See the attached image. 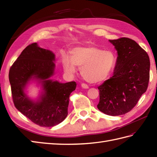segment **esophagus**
<instances>
[{"label": "esophagus", "instance_id": "esophagus-1", "mask_svg": "<svg viewBox=\"0 0 157 157\" xmlns=\"http://www.w3.org/2000/svg\"><path fill=\"white\" fill-rule=\"evenodd\" d=\"M81 86H82V88H84V89H88V88H89L88 86V85H86V84H82Z\"/></svg>", "mask_w": 157, "mask_h": 157}]
</instances>
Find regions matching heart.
<instances>
[{
    "label": "heart",
    "mask_w": 157,
    "mask_h": 157,
    "mask_svg": "<svg viewBox=\"0 0 157 157\" xmlns=\"http://www.w3.org/2000/svg\"><path fill=\"white\" fill-rule=\"evenodd\" d=\"M116 56L111 51H103L95 46H82L74 48L71 57L63 56L62 64L69 75L77 72L81 67V75L85 80L92 84L101 82L109 78L114 69Z\"/></svg>",
    "instance_id": "b5f03b06"
}]
</instances>
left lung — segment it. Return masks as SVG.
<instances>
[{
  "instance_id": "obj_1",
  "label": "left lung",
  "mask_w": 157,
  "mask_h": 157,
  "mask_svg": "<svg viewBox=\"0 0 157 157\" xmlns=\"http://www.w3.org/2000/svg\"><path fill=\"white\" fill-rule=\"evenodd\" d=\"M117 53L113 75L98 86L99 111L111 116L124 115L146 91L150 59L137 42L128 38L109 40Z\"/></svg>"
}]
</instances>
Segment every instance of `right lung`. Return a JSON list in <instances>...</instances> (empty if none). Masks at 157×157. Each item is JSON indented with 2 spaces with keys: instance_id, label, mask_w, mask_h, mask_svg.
<instances>
[{
  "instance_id": "right-lung-1",
  "label": "right lung",
  "mask_w": 157,
  "mask_h": 157,
  "mask_svg": "<svg viewBox=\"0 0 157 157\" xmlns=\"http://www.w3.org/2000/svg\"><path fill=\"white\" fill-rule=\"evenodd\" d=\"M55 55L37 43L28 46L10 69L9 79L15 106L36 124L53 127L68 115L69 98L76 88L75 82L61 83L51 77L55 71ZM34 82L41 88L36 99L27 93Z\"/></svg>"
}]
</instances>
